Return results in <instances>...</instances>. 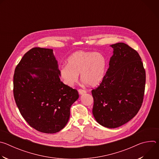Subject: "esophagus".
<instances>
[{"instance_id": "34e87169", "label": "esophagus", "mask_w": 159, "mask_h": 159, "mask_svg": "<svg viewBox=\"0 0 159 159\" xmlns=\"http://www.w3.org/2000/svg\"><path fill=\"white\" fill-rule=\"evenodd\" d=\"M78 92H79V94L80 95H82V94H84L86 93L85 90H82V89H79V90H78Z\"/></svg>"}]
</instances>
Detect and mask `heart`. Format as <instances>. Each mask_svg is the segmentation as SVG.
<instances>
[{"label": "heart", "instance_id": "obj_1", "mask_svg": "<svg viewBox=\"0 0 159 159\" xmlns=\"http://www.w3.org/2000/svg\"><path fill=\"white\" fill-rule=\"evenodd\" d=\"M106 60L99 52L77 51L67 59V65L60 68V76L63 83L72 87L81 80L90 87L98 85L102 80L106 70Z\"/></svg>", "mask_w": 159, "mask_h": 159}]
</instances>
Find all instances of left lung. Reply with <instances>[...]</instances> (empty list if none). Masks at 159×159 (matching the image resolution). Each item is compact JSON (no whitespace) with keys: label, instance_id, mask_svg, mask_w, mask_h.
<instances>
[{"label":"left lung","instance_id":"8db88e82","mask_svg":"<svg viewBox=\"0 0 159 159\" xmlns=\"http://www.w3.org/2000/svg\"><path fill=\"white\" fill-rule=\"evenodd\" d=\"M113 54L99 86L92 90L93 114L101 125L115 128L137 114L145 92L146 75L137 51L124 43L110 45Z\"/></svg>","mask_w":159,"mask_h":159}]
</instances>
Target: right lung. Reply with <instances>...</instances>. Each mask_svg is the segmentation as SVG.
<instances>
[{
  "instance_id": "obj_1",
  "label": "right lung",
  "mask_w": 159,
  "mask_h": 159,
  "mask_svg": "<svg viewBox=\"0 0 159 159\" xmlns=\"http://www.w3.org/2000/svg\"><path fill=\"white\" fill-rule=\"evenodd\" d=\"M14 97L22 116L33 128L55 133L69 121L70 109L79 96L60 81L52 49L33 48L16 67Z\"/></svg>"
}]
</instances>
